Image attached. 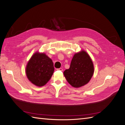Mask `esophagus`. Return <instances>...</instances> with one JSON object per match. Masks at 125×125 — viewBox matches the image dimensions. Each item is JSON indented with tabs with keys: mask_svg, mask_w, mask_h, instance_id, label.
<instances>
[{
	"mask_svg": "<svg viewBox=\"0 0 125 125\" xmlns=\"http://www.w3.org/2000/svg\"><path fill=\"white\" fill-rule=\"evenodd\" d=\"M57 70H60V71H63V69L62 68H60L57 69Z\"/></svg>",
	"mask_w": 125,
	"mask_h": 125,
	"instance_id": "34e87169",
	"label": "esophagus"
}]
</instances>
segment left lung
<instances>
[{
	"label": "left lung",
	"instance_id": "8db88e82",
	"mask_svg": "<svg viewBox=\"0 0 125 125\" xmlns=\"http://www.w3.org/2000/svg\"><path fill=\"white\" fill-rule=\"evenodd\" d=\"M94 73L93 63L90 56L84 51L75 54L70 68L63 72L69 83L74 88H79L90 81Z\"/></svg>",
	"mask_w": 125,
	"mask_h": 125
}]
</instances>
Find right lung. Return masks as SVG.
<instances>
[{"label":"right lung","mask_w":125,"mask_h":125,"mask_svg":"<svg viewBox=\"0 0 125 125\" xmlns=\"http://www.w3.org/2000/svg\"><path fill=\"white\" fill-rule=\"evenodd\" d=\"M54 71L52 60L44 53L35 52L26 67V74L33 84L38 86L46 84Z\"/></svg>","instance_id":"right-lung-1"}]
</instances>
